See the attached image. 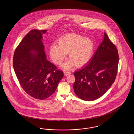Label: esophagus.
Wrapping results in <instances>:
<instances>
[{
	"instance_id": "34e87169",
	"label": "esophagus",
	"mask_w": 134,
	"mask_h": 134,
	"mask_svg": "<svg viewBox=\"0 0 134 134\" xmlns=\"http://www.w3.org/2000/svg\"><path fill=\"white\" fill-rule=\"evenodd\" d=\"M64 75H65V76H67V75H68L71 74V73H70V72H66V71H65V72H64Z\"/></svg>"
}]
</instances>
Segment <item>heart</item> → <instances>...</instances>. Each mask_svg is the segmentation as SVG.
Here are the masks:
<instances>
[{"label": "heart", "mask_w": 134, "mask_h": 134, "mask_svg": "<svg viewBox=\"0 0 134 134\" xmlns=\"http://www.w3.org/2000/svg\"><path fill=\"white\" fill-rule=\"evenodd\" d=\"M58 45H53L49 49L53 61L60 65L69 53L70 59L63 65L69 69L75 65L77 67L86 64L90 60L94 49L93 42L90 39L75 33L65 34L57 41Z\"/></svg>", "instance_id": "obj_1"}]
</instances>
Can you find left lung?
<instances>
[{
  "label": "left lung",
  "instance_id": "1",
  "mask_svg": "<svg viewBox=\"0 0 134 134\" xmlns=\"http://www.w3.org/2000/svg\"><path fill=\"white\" fill-rule=\"evenodd\" d=\"M118 49L106 33L90 61L74 73L73 88L78 97L93 101L101 97L113 84L118 73Z\"/></svg>",
  "mask_w": 134,
  "mask_h": 134
}]
</instances>
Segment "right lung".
<instances>
[{
  "label": "right lung",
  "instance_id": "1",
  "mask_svg": "<svg viewBox=\"0 0 134 134\" xmlns=\"http://www.w3.org/2000/svg\"><path fill=\"white\" fill-rule=\"evenodd\" d=\"M46 30L32 29L15 51L13 67L20 86L32 97L45 100L55 92L63 72L48 60L42 35Z\"/></svg>",
  "mask_w": 134,
  "mask_h": 134
}]
</instances>
